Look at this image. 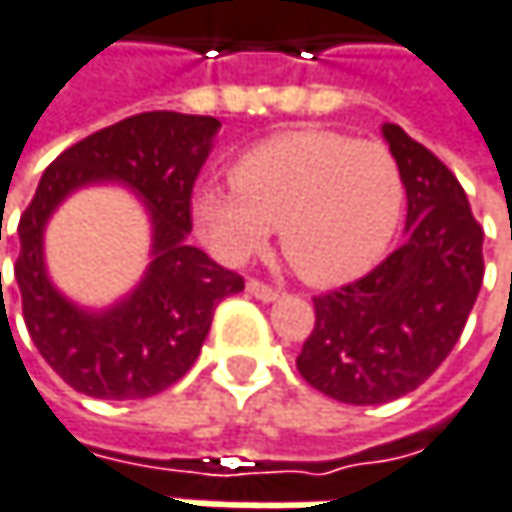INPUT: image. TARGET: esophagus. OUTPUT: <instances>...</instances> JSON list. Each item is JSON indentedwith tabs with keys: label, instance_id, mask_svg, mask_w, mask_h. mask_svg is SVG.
<instances>
[{
	"label": "esophagus",
	"instance_id": "obj_1",
	"mask_svg": "<svg viewBox=\"0 0 512 512\" xmlns=\"http://www.w3.org/2000/svg\"><path fill=\"white\" fill-rule=\"evenodd\" d=\"M247 294L250 297H256V300H265V303H271V300H277L280 297V291L274 286H268V283H259V280H247Z\"/></svg>",
	"mask_w": 512,
	"mask_h": 512
}]
</instances>
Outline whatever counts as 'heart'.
Instances as JSON below:
<instances>
[{"instance_id":"obj_1","label":"heart","mask_w":512,"mask_h":512,"mask_svg":"<svg viewBox=\"0 0 512 512\" xmlns=\"http://www.w3.org/2000/svg\"><path fill=\"white\" fill-rule=\"evenodd\" d=\"M229 185L194 200L206 241L226 262H244L280 226L291 268L312 286L368 274L389 250L404 212V176L386 144L342 132L297 129L241 153Z\"/></svg>"}]
</instances>
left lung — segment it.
<instances>
[{
    "label": "left lung",
    "mask_w": 512,
    "mask_h": 512,
    "mask_svg": "<svg viewBox=\"0 0 512 512\" xmlns=\"http://www.w3.org/2000/svg\"><path fill=\"white\" fill-rule=\"evenodd\" d=\"M383 138L407 188V241L362 280L312 297L300 377L342 404L418 389L457 345L483 283V229L463 185L398 123Z\"/></svg>",
    "instance_id": "1"
}]
</instances>
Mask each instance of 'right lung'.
Wrapping results in <instances>:
<instances>
[{
    "instance_id": "add662e5",
    "label": "right lung",
    "mask_w": 512,
    "mask_h": 512,
    "mask_svg": "<svg viewBox=\"0 0 512 512\" xmlns=\"http://www.w3.org/2000/svg\"><path fill=\"white\" fill-rule=\"evenodd\" d=\"M218 129L221 123L203 114L144 111L73 144L40 176L17 226L14 280L34 348L76 392L105 401L164 392L200 356L215 306L244 288L235 271L185 241L194 179ZM108 178L129 184L148 203L154 262L129 298L91 313L51 286L42 262V229L73 190Z\"/></svg>"
}]
</instances>
